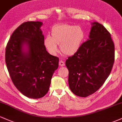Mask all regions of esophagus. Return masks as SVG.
Listing matches in <instances>:
<instances>
[{
	"label": "esophagus",
	"instance_id": "esophagus-1",
	"mask_svg": "<svg viewBox=\"0 0 122 122\" xmlns=\"http://www.w3.org/2000/svg\"><path fill=\"white\" fill-rule=\"evenodd\" d=\"M59 65L60 66H65V63L62 60H60L59 61Z\"/></svg>",
	"mask_w": 122,
	"mask_h": 122
}]
</instances>
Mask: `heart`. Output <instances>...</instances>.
Masks as SVG:
<instances>
[{"label": "heart", "mask_w": 122, "mask_h": 122, "mask_svg": "<svg viewBox=\"0 0 122 122\" xmlns=\"http://www.w3.org/2000/svg\"><path fill=\"white\" fill-rule=\"evenodd\" d=\"M51 36L45 38L43 44L48 52L55 55L60 50L66 56H72L80 49L84 41L85 33L79 26L69 24L58 25L51 29Z\"/></svg>", "instance_id": "b5f03b06"}]
</instances>
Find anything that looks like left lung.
Returning <instances> with one entry per match:
<instances>
[{"label": "left lung", "instance_id": "8db88e82", "mask_svg": "<svg viewBox=\"0 0 122 122\" xmlns=\"http://www.w3.org/2000/svg\"><path fill=\"white\" fill-rule=\"evenodd\" d=\"M91 25L89 39L65 62L70 89L80 97L92 95L101 87L115 60L114 43L110 33L97 22Z\"/></svg>", "mask_w": 122, "mask_h": 122}]
</instances>
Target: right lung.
<instances>
[{"label": "right lung", "instance_id": "1", "mask_svg": "<svg viewBox=\"0 0 122 122\" xmlns=\"http://www.w3.org/2000/svg\"><path fill=\"white\" fill-rule=\"evenodd\" d=\"M42 22H24L13 32L5 49V63L12 82L23 95L43 97L58 66L59 58L43 44Z\"/></svg>", "mask_w": 122, "mask_h": 122}]
</instances>
